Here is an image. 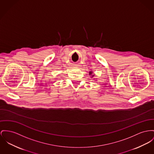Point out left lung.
<instances>
[{
  "label": "left lung",
  "instance_id": "obj_1",
  "mask_svg": "<svg viewBox=\"0 0 154 154\" xmlns=\"http://www.w3.org/2000/svg\"><path fill=\"white\" fill-rule=\"evenodd\" d=\"M89 73V75H91V77H92V78L94 77V74H93V72L92 71H90Z\"/></svg>",
  "mask_w": 154,
  "mask_h": 154
}]
</instances>
